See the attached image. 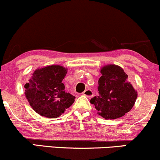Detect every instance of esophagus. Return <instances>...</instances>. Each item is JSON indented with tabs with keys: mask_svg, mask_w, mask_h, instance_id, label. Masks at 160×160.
Returning <instances> with one entry per match:
<instances>
[{
	"mask_svg": "<svg viewBox=\"0 0 160 160\" xmlns=\"http://www.w3.org/2000/svg\"><path fill=\"white\" fill-rule=\"evenodd\" d=\"M82 95H85V96L88 97V98H91V97L93 96V92L91 90V89H87L82 92Z\"/></svg>",
	"mask_w": 160,
	"mask_h": 160,
	"instance_id": "obj_1",
	"label": "esophagus"
}]
</instances>
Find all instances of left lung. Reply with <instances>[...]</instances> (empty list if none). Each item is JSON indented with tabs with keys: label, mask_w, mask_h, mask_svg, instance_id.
<instances>
[{
	"label": "left lung",
	"mask_w": 160,
	"mask_h": 160,
	"mask_svg": "<svg viewBox=\"0 0 160 160\" xmlns=\"http://www.w3.org/2000/svg\"><path fill=\"white\" fill-rule=\"evenodd\" d=\"M98 95L91 98L98 114L106 120L120 118L131 111L135 103L138 92L124 70L117 65H106L100 70Z\"/></svg>",
	"instance_id": "1"
}]
</instances>
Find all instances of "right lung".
I'll list each match as a JSON object with an SVG mask.
<instances>
[{"instance_id": "1", "label": "right lung", "mask_w": 160, "mask_h": 160, "mask_svg": "<svg viewBox=\"0 0 160 160\" xmlns=\"http://www.w3.org/2000/svg\"><path fill=\"white\" fill-rule=\"evenodd\" d=\"M68 69L52 65L34 70L25 84V95L36 113L47 118H57L72 105L75 97L65 92L62 80Z\"/></svg>"}]
</instances>
